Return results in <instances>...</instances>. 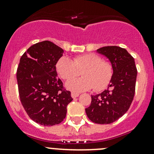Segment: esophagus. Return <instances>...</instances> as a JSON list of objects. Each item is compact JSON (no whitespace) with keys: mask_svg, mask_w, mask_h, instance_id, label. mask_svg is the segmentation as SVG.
Instances as JSON below:
<instances>
[{"mask_svg":"<svg viewBox=\"0 0 154 154\" xmlns=\"http://www.w3.org/2000/svg\"><path fill=\"white\" fill-rule=\"evenodd\" d=\"M79 94L77 93H74V92H72V94H71V96H72V98H76V97H79Z\"/></svg>","mask_w":154,"mask_h":154,"instance_id":"obj_1","label":"esophagus"}]
</instances>
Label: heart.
I'll return each mask as SVG.
<instances>
[{
  "label": "heart",
  "instance_id": "1",
  "mask_svg": "<svg viewBox=\"0 0 154 154\" xmlns=\"http://www.w3.org/2000/svg\"><path fill=\"white\" fill-rule=\"evenodd\" d=\"M57 72L63 80H69L79 75L81 79H72L66 83L68 89L81 92L94 88L100 91L106 88L113 75V67L110 62L103 60L100 56L94 53L82 54L73 58L63 56L56 64Z\"/></svg>",
  "mask_w": 154,
  "mask_h": 154
}]
</instances>
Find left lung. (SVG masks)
I'll use <instances>...</instances> for the list:
<instances>
[{
	"label": "left lung",
	"mask_w": 154,
	"mask_h": 154,
	"mask_svg": "<svg viewBox=\"0 0 154 154\" xmlns=\"http://www.w3.org/2000/svg\"><path fill=\"white\" fill-rule=\"evenodd\" d=\"M106 56L113 67V75L107 90L91 95L85 108L87 116L97 124H110L124 115L130 108L134 94L137 70L134 57L119 46H105L97 50Z\"/></svg>",
	"instance_id": "8db88e82"
}]
</instances>
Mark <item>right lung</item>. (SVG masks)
Returning a JSON list of instances; mask_svg holds the SVG:
<instances>
[{
	"mask_svg": "<svg viewBox=\"0 0 154 154\" xmlns=\"http://www.w3.org/2000/svg\"><path fill=\"white\" fill-rule=\"evenodd\" d=\"M63 50L45 40L30 46L20 57L17 70L20 102L29 116L44 126L60 124L65 119L71 92L57 77L56 64Z\"/></svg>",
	"mask_w": 154,
	"mask_h": 154,
	"instance_id": "obj_1",
	"label": "right lung"
}]
</instances>
